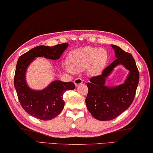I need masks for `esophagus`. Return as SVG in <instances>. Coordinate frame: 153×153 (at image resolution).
Listing matches in <instances>:
<instances>
[{"label":"esophagus","instance_id":"obj_1","mask_svg":"<svg viewBox=\"0 0 153 153\" xmlns=\"http://www.w3.org/2000/svg\"><path fill=\"white\" fill-rule=\"evenodd\" d=\"M74 82L75 85L78 86V85H81V84L82 83V80L81 78H76L74 81Z\"/></svg>","mask_w":153,"mask_h":153}]
</instances>
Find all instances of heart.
<instances>
[{"label": "heart", "mask_w": 153, "mask_h": 153, "mask_svg": "<svg viewBox=\"0 0 153 153\" xmlns=\"http://www.w3.org/2000/svg\"><path fill=\"white\" fill-rule=\"evenodd\" d=\"M108 60L107 51L103 49L85 47L72 51L68 63L72 71L79 72L88 68L89 74L96 76L101 73Z\"/></svg>", "instance_id": "heart-1"}]
</instances>
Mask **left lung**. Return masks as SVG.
<instances>
[{"instance_id":"1","label":"left lung","mask_w":153,"mask_h":153,"mask_svg":"<svg viewBox=\"0 0 153 153\" xmlns=\"http://www.w3.org/2000/svg\"><path fill=\"white\" fill-rule=\"evenodd\" d=\"M111 46L117 59L101 75L92 77L87 84L89 91L85 99L86 106L92 116L99 121L114 119L126 111L133 102L139 82V72L134 57L119 47ZM119 65L130 72L124 83L113 87L105 86L106 79Z\"/></svg>"}]
</instances>
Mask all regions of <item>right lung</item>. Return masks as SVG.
I'll return each instance as SVG.
<instances>
[{
	"label": "right lung",
	"instance_id": "add662e5",
	"mask_svg": "<svg viewBox=\"0 0 153 153\" xmlns=\"http://www.w3.org/2000/svg\"><path fill=\"white\" fill-rule=\"evenodd\" d=\"M68 47V43L53 47L37 46L19 57L14 76V86L20 104L27 113L35 118L48 121L56 117L64 107L63 94L75 88L72 82L54 81L46 88L34 90L27 85L26 74L29 65L36 57L58 59Z\"/></svg>",
	"mask_w": 153,
	"mask_h": 153
}]
</instances>
